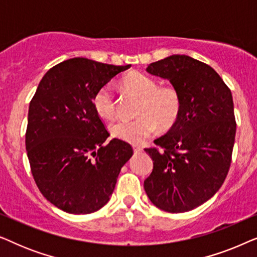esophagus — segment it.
<instances>
[{
    "instance_id": "1",
    "label": "esophagus",
    "mask_w": 257,
    "mask_h": 257,
    "mask_svg": "<svg viewBox=\"0 0 257 257\" xmlns=\"http://www.w3.org/2000/svg\"><path fill=\"white\" fill-rule=\"evenodd\" d=\"M133 151H135V153H142L143 152V147L135 145V146H133Z\"/></svg>"
}]
</instances>
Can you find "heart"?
<instances>
[{"instance_id":"obj_1","label":"heart","mask_w":257,"mask_h":257,"mask_svg":"<svg viewBox=\"0 0 257 257\" xmlns=\"http://www.w3.org/2000/svg\"><path fill=\"white\" fill-rule=\"evenodd\" d=\"M126 90L140 98L139 117L133 120L119 119L110 125L114 138L139 144L156 131L157 125L170 128L175 124L181 110L178 91L172 86H158L157 80L139 71H131L121 79ZM93 107L101 118L110 119L115 113V98L110 85H104L94 93Z\"/></svg>"}]
</instances>
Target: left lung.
Segmentation results:
<instances>
[{
	"mask_svg": "<svg viewBox=\"0 0 257 257\" xmlns=\"http://www.w3.org/2000/svg\"><path fill=\"white\" fill-rule=\"evenodd\" d=\"M146 71L168 79L181 110L166 135L145 149L153 171L144 181L151 202L184 213L209 200L229 171L236 133L231 92L209 65L186 55L151 63Z\"/></svg>",
	"mask_w": 257,
	"mask_h": 257,
	"instance_id": "left-lung-1",
	"label": "left lung"
}]
</instances>
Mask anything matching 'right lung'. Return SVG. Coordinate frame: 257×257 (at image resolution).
Listing matches in <instances>:
<instances>
[{
	"label": "right lung",
	"mask_w": 257,
	"mask_h": 257,
	"mask_svg": "<svg viewBox=\"0 0 257 257\" xmlns=\"http://www.w3.org/2000/svg\"><path fill=\"white\" fill-rule=\"evenodd\" d=\"M130 66L68 59L45 73L30 101L26 149L31 173L44 198L66 213L90 214L106 205L132 157L126 142L105 144L110 133L92 103L99 87Z\"/></svg>",
	"instance_id": "1"
}]
</instances>
